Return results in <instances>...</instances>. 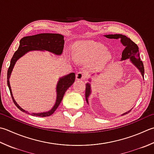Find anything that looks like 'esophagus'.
Segmentation results:
<instances>
[{"label":"esophagus","instance_id":"obj_1","mask_svg":"<svg viewBox=\"0 0 154 154\" xmlns=\"http://www.w3.org/2000/svg\"><path fill=\"white\" fill-rule=\"evenodd\" d=\"M87 77V74L85 72H79L76 74L77 80H84Z\"/></svg>","mask_w":154,"mask_h":154}]
</instances>
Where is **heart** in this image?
I'll return each mask as SVG.
<instances>
[{
	"label": "heart",
	"mask_w": 154,
	"mask_h": 154,
	"mask_svg": "<svg viewBox=\"0 0 154 154\" xmlns=\"http://www.w3.org/2000/svg\"><path fill=\"white\" fill-rule=\"evenodd\" d=\"M73 54L75 58L83 63L92 62L96 67H100L111 59V53L105 49L103 45L94 41H83L73 47Z\"/></svg>",
	"instance_id": "heart-1"
}]
</instances>
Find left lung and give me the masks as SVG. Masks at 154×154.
Segmentation results:
<instances>
[{"instance_id":"1","label":"left lung","mask_w":154,"mask_h":154,"mask_svg":"<svg viewBox=\"0 0 154 154\" xmlns=\"http://www.w3.org/2000/svg\"><path fill=\"white\" fill-rule=\"evenodd\" d=\"M105 37L107 38H114V39H120V42L124 46L125 49L122 52V56L120 61H124V60L129 59V61L133 64L135 67H136L142 76L144 78V67L143 62L141 61L140 53H139V48L137 45L135 44L134 42L132 41L130 38H128L125 35H123L121 34H111V35H103ZM100 73H98L97 75H99ZM95 74H92L91 76H94ZM91 77L89 79V82L86 83V89H85V99L87 103L89 105V97L90 95L92 93L91 83ZM131 109L126 111L125 113L122 114L121 116H124L128 114L131 111Z\"/></svg>"}]
</instances>
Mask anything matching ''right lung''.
I'll return each instance as SVG.
<instances>
[{
  "label": "right lung",
  "instance_id": "obj_1",
  "mask_svg": "<svg viewBox=\"0 0 154 154\" xmlns=\"http://www.w3.org/2000/svg\"><path fill=\"white\" fill-rule=\"evenodd\" d=\"M64 36L58 33H40L35 35L27 36L20 39L19 47L12 57L10 66L7 72V85L10 90L11 97L15 105L23 112L31 114L32 116L47 117L50 116L55 112L63 99V96L69 87H71L75 80V73H71L65 76L59 77L56 85V101L53 107L47 111L38 113H31L26 111L17 103L13 97L9 79L13 68L17 61L27 53L31 51H48L55 55H61L64 47Z\"/></svg>",
  "mask_w": 154,
  "mask_h": 154
}]
</instances>
